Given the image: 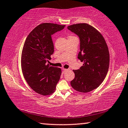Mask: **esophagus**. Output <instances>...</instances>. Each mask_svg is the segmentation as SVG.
<instances>
[{
  "instance_id": "1",
  "label": "esophagus",
  "mask_w": 128,
  "mask_h": 128,
  "mask_svg": "<svg viewBox=\"0 0 128 128\" xmlns=\"http://www.w3.org/2000/svg\"><path fill=\"white\" fill-rule=\"evenodd\" d=\"M62 69H63V72H67V71L69 70V69H65V68Z\"/></svg>"
}]
</instances>
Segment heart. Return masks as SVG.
Here are the masks:
<instances>
[{"mask_svg":"<svg viewBox=\"0 0 128 128\" xmlns=\"http://www.w3.org/2000/svg\"><path fill=\"white\" fill-rule=\"evenodd\" d=\"M73 36H69V38H70V37H73Z\"/></svg>","mask_w":128,"mask_h":128,"instance_id":"b5f03b06","label":"heart"}]
</instances>
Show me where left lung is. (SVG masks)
Here are the masks:
<instances>
[{
  "instance_id": "obj_1",
  "label": "left lung",
  "mask_w": 128,
  "mask_h": 128,
  "mask_svg": "<svg viewBox=\"0 0 128 128\" xmlns=\"http://www.w3.org/2000/svg\"><path fill=\"white\" fill-rule=\"evenodd\" d=\"M68 29L79 36L80 52L78 58L84 62L78 70L71 86L86 93L98 88L107 74L110 64L109 50L104 38L98 30L86 23L68 26Z\"/></svg>"
}]
</instances>
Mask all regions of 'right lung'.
Masks as SVG:
<instances>
[{
    "label": "right lung",
    "instance_id": "obj_1",
    "mask_svg": "<svg viewBox=\"0 0 128 128\" xmlns=\"http://www.w3.org/2000/svg\"><path fill=\"white\" fill-rule=\"evenodd\" d=\"M65 25L43 23L30 32L21 54V69L24 78L34 92L50 95L56 89L62 69L47 64L54 52L51 35L64 29Z\"/></svg>",
    "mask_w": 128,
    "mask_h": 128
}]
</instances>
